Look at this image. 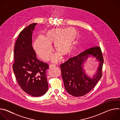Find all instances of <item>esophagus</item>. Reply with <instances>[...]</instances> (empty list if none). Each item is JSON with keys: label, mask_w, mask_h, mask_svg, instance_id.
<instances>
[{"label": "esophagus", "mask_w": 120, "mask_h": 120, "mask_svg": "<svg viewBox=\"0 0 120 120\" xmlns=\"http://www.w3.org/2000/svg\"><path fill=\"white\" fill-rule=\"evenodd\" d=\"M56 65L55 64H50L49 65V68H54L56 67Z\"/></svg>", "instance_id": "1"}]
</instances>
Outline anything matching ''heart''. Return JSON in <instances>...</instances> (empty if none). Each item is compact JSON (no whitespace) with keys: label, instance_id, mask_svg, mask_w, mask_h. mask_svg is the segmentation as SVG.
Masks as SVG:
<instances>
[{"label":"heart","instance_id":"heart-1","mask_svg":"<svg viewBox=\"0 0 120 120\" xmlns=\"http://www.w3.org/2000/svg\"><path fill=\"white\" fill-rule=\"evenodd\" d=\"M75 28H56L47 30L44 37H39L34 42V47L38 56L44 61H47L51 57L52 49L51 45L54 44V50L57 54L52 58L56 62L59 60L60 56L66 57L69 55L73 48L75 41Z\"/></svg>","mask_w":120,"mask_h":120}]
</instances>
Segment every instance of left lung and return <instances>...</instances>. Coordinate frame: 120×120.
I'll return each instance as SVG.
<instances>
[{"label": "left lung", "instance_id": "obj_1", "mask_svg": "<svg viewBox=\"0 0 120 120\" xmlns=\"http://www.w3.org/2000/svg\"><path fill=\"white\" fill-rule=\"evenodd\" d=\"M90 56L99 62L97 73L92 78L86 75L83 68L84 63ZM103 64L104 58L99 46L89 48L62 64L60 66L66 92L75 97L82 96L90 92L102 76Z\"/></svg>", "mask_w": 120, "mask_h": 120}]
</instances>
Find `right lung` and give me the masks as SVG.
I'll list each match as a JSON object with an SVG mask.
<instances>
[{
  "instance_id": "obj_1",
  "label": "right lung",
  "mask_w": 120,
  "mask_h": 120,
  "mask_svg": "<svg viewBox=\"0 0 120 120\" xmlns=\"http://www.w3.org/2000/svg\"><path fill=\"white\" fill-rule=\"evenodd\" d=\"M37 23H33L19 34L14 51L13 69L21 88L34 97L43 95L47 91L48 84L46 70L48 64L39 61L32 45V34Z\"/></svg>"
}]
</instances>
